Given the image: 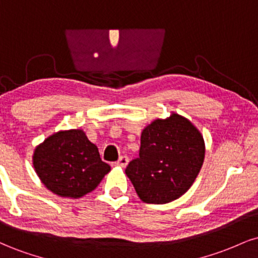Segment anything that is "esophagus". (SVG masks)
Wrapping results in <instances>:
<instances>
[{
    "mask_svg": "<svg viewBox=\"0 0 258 258\" xmlns=\"http://www.w3.org/2000/svg\"><path fill=\"white\" fill-rule=\"evenodd\" d=\"M127 164H128V158L127 156H121V158L117 160V162L115 165H116L117 167H126Z\"/></svg>",
    "mask_w": 258,
    "mask_h": 258,
    "instance_id": "34e87169",
    "label": "esophagus"
}]
</instances>
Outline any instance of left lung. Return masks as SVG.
Instances as JSON below:
<instances>
[{"label":"left lung","mask_w":258,"mask_h":258,"mask_svg":"<svg viewBox=\"0 0 258 258\" xmlns=\"http://www.w3.org/2000/svg\"><path fill=\"white\" fill-rule=\"evenodd\" d=\"M205 159V141L197 126L172 111L155 119L141 135L139 158L126 167L143 203L167 204L193 185Z\"/></svg>","instance_id":"obj_1"}]
</instances>
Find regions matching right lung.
Here are the masks:
<instances>
[{"label":"right lung","mask_w":258,"mask_h":258,"mask_svg":"<svg viewBox=\"0 0 258 258\" xmlns=\"http://www.w3.org/2000/svg\"><path fill=\"white\" fill-rule=\"evenodd\" d=\"M32 165L42 184L61 198L79 199L91 193L110 171L84 130H61L36 146Z\"/></svg>","instance_id":"right-lung-1"}]
</instances>
